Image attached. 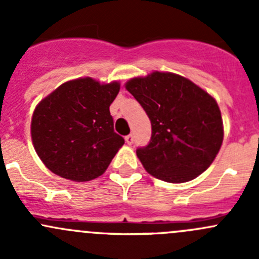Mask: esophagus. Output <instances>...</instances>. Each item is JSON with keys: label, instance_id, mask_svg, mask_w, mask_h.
Wrapping results in <instances>:
<instances>
[{"label": "esophagus", "instance_id": "1", "mask_svg": "<svg viewBox=\"0 0 259 259\" xmlns=\"http://www.w3.org/2000/svg\"><path fill=\"white\" fill-rule=\"evenodd\" d=\"M125 142H126V144L132 145L133 143H134V135H133V134L126 135V137H125Z\"/></svg>", "mask_w": 259, "mask_h": 259}]
</instances>
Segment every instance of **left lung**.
Returning <instances> with one entry per match:
<instances>
[{
	"instance_id": "8db88e82",
	"label": "left lung",
	"mask_w": 259,
	"mask_h": 259,
	"mask_svg": "<svg viewBox=\"0 0 259 259\" xmlns=\"http://www.w3.org/2000/svg\"><path fill=\"white\" fill-rule=\"evenodd\" d=\"M125 88L151 122L150 142L137 149L149 174L185 183L209 168L223 143V121L213 96L171 72L134 77Z\"/></svg>"
}]
</instances>
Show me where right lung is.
<instances>
[{
  "instance_id": "1",
  "label": "right lung",
  "mask_w": 259,
  "mask_h": 259,
  "mask_svg": "<svg viewBox=\"0 0 259 259\" xmlns=\"http://www.w3.org/2000/svg\"><path fill=\"white\" fill-rule=\"evenodd\" d=\"M120 83L67 81L38 103L31 138L38 158L61 178L89 182L105 173L124 139L114 132L111 103Z\"/></svg>"
}]
</instances>
